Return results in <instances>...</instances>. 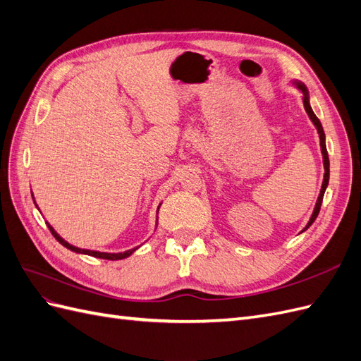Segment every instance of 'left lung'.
I'll return each instance as SVG.
<instances>
[{"instance_id": "obj_1", "label": "left lung", "mask_w": 361, "mask_h": 361, "mask_svg": "<svg viewBox=\"0 0 361 361\" xmlns=\"http://www.w3.org/2000/svg\"><path fill=\"white\" fill-rule=\"evenodd\" d=\"M297 85L300 87V90H301V92H302V94H304V108H305V111H307V114H309L310 120H312L313 125L316 126V129H318V133H319V138H321V150H322V157H324V169H325V173H324V182H322V188H321V194H319V197H318V202H316V206H314V211H313V214H312L310 221L307 223V226L304 227V231H307V228L313 224V221L316 220V216H318V214H319V211H321V204H322V199H324V192H325V188H326V185H329V179H330V159H329V152H326V146H325V134H324L322 125H321V122H319V118L314 116V113H313V110H312V106H310V104H309V92H307V89H305V85H304V84L297 82ZM304 231H302V232H304Z\"/></svg>"}]
</instances>
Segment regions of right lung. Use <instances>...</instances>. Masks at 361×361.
Masks as SVG:
<instances>
[{"label": "right lung", "mask_w": 361, "mask_h": 361, "mask_svg": "<svg viewBox=\"0 0 361 361\" xmlns=\"http://www.w3.org/2000/svg\"><path fill=\"white\" fill-rule=\"evenodd\" d=\"M48 227H49V231H51V233H52V236L57 239V241L61 244V245H64L66 248H69V250H72V251H75V253H81V255H89V256H93V257H99V259H106V260H118V259H125V257H128V256H130L134 253V251L137 250V248H133V250H128V251H123V253H101V251H93V250H84V248H78V247H73V245H71L69 243H66L64 241V239L61 238V236H59L57 233H56V231H54V228L48 224Z\"/></svg>", "instance_id": "1"}]
</instances>
